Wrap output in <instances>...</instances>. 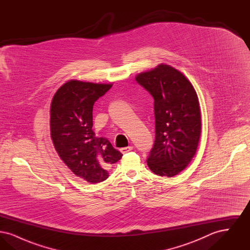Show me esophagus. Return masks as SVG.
Here are the masks:
<instances>
[{
  "label": "esophagus",
  "instance_id": "esophagus-1",
  "mask_svg": "<svg viewBox=\"0 0 250 250\" xmlns=\"http://www.w3.org/2000/svg\"><path fill=\"white\" fill-rule=\"evenodd\" d=\"M131 150H133V147L132 146H127V147H124V148H121L120 151L122 154H125L127 152H129Z\"/></svg>",
  "mask_w": 250,
  "mask_h": 250
}]
</instances>
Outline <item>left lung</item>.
I'll use <instances>...</instances> for the list:
<instances>
[{"instance_id": "left-lung-1", "label": "left lung", "mask_w": 250, "mask_h": 250, "mask_svg": "<svg viewBox=\"0 0 250 250\" xmlns=\"http://www.w3.org/2000/svg\"><path fill=\"white\" fill-rule=\"evenodd\" d=\"M136 81L155 100V140L147 165L156 175L172 177L197 151L202 130L198 95L190 82L167 64L139 74Z\"/></svg>"}]
</instances>
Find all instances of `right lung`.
I'll use <instances>...</instances> for the list:
<instances>
[{
    "label": "right lung",
    "mask_w": 250,
    "mask_h": 250,
    "mask_svg": "<svg viewBox=\"0 0 250 250\" xmlns=\"http://www.w3.org/2000/svg\"><path fill=\"white\" fill-rule=\"evenodd\" d=\"M112 84L72 80L60 87L50 106V135L61 159L72 172L88 183L108 177L107 169L123 155L105 138L95 137L93 107Z\"/></svg>",
    "instance_id": "add662e5"
}]
</instances>
